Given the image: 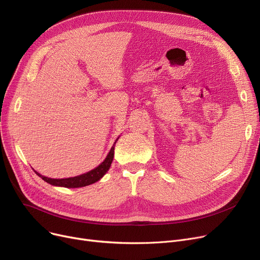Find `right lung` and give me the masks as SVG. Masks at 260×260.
<instances>
[{"label": "right lung", "instance_id": "obj_1", "mask_svg": "<svg viewBox=\"0 0 260 260\" xmlns=\"http://www.w3.org/2000/svg\"><path fill=\"white\" fill-rule=\"evenodd\" d=\"M119 138H117L118 140ZM117 140L115 141L114 145L112 146L111 151H109L108 155L106 156L105 160L101 163L100 166H98L95 169L85 173L82 174L80 176L77 177H71V178H64V179H52V178H48V177H45L43 175L39 174L38 172H36V174L41 177L44 181H46L47 183L54 185V186H63V187H82V186H86L89 184H92L94 182L99 181L102 177L106 174V172L111 168V165L114 159V153H115V144L117 142Z\"/></svg>", "mask_w": 260, "mask_h": 260}]
</instances>
